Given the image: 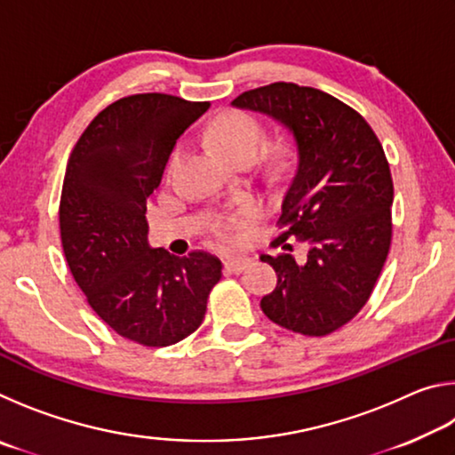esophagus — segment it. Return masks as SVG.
Segmentation results:
<instances>
[{"mask_svg":"<svg viewBox=\"0 0 455 455\" xmlns=\"http://www.w3.org/2000/svg\"><path fill=\"white\" fill-rule=\"evenodd\" d=\"M252 259L249 257H236V259H227L225 260V268L228 273H243L246 267H251Z\"/></svg>","mask_w":455,"mask_h":455,"instance_id":"obj_1","label":"esophagus"}]
</instances>
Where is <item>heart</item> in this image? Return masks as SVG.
Masks as SVG:
<instances>
[{"mask_svg":"<svg viewBox=\"0 0 455 455\" xmlns=\"http://www.w3.org/2000/svg\"><path fill=\"white\" fill-rule=\"evenodd\" d=\"M211 140L219 152L225 154L230 163H243V160H255L263 146V128L259 122L244 112H227L211 124ZM184 154V144L179 142L168 158V168L180 163ZM236 220L222 219L212 225V233L222 243H233L236 238Z\"/></svg>","mask_w":455,"mask_h":455,"instance_id":"1","label":"heart"}]
</instances>
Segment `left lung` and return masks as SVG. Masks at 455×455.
I'll return each instance as SVG.
<instances>
[{
	"label": "left lung",
	"mask_w": 455,
	"mask_h": 455,
	"mask_svg": "<svg viewBox=\"0 0 455 455\" xmlns=\"http://www.w3.org/2000/svg\"><path fill=\"white\" fill-rule=\"evenodd\" d=\"M238 108L265 112L297 142V166L271 244L287 249L260 259L276 287L260 309L283 329L325 337L355 317L371 297L391 249L394 180L379 138L367 120L327 92L275 82L246 90ZM310 244L305 264L286 238Z\"/></svg>",
	"instance_id": "8db88e82"
}]
</instances>
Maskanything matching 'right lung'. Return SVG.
<instances>
[{
    "mask_svg": "<svg viewBox=\"0 0 455 455\" xmlns=\"http://www.w3.org/2000/svg\"><path fill=\"white\" fill-rule=\"evenodd\" d=\"M209 106L160 92L120 98L90 122L66 166L58 214L70 273L98 317L144 347L195 333L222 276L211 252L179 259L146 241L148 196Z\"/></svg>",
    "mask_w": 455,
    "mask_h": 455,
    "instance_id": "1",
    "label": "right lung"
}]
</instances>
